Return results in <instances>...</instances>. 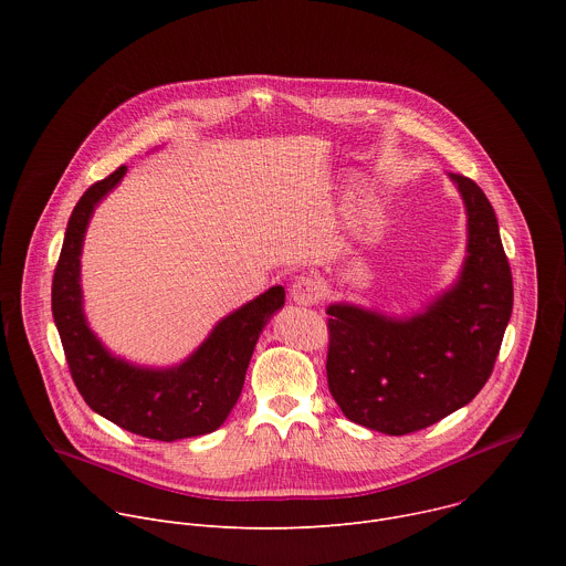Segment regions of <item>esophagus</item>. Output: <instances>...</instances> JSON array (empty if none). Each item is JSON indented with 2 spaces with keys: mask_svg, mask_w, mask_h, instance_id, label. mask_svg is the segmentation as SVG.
<instances>
[{
  "mask_svg": "<svg viewBox=\"0 0 566 566\" xmlns=\"http://www.w3.org/2000/svg\"><path fill=\"white\" fill-rule=\"evenodd\" d=\"M322 295H325V286L313 275H300L293 284H291V300L295 304L302 306H315L319 304Z\"/></svg>",
  "mask_w": 566,
  "mask_h": 566,
  "instance_id": "esophagus-1",
  "label": "esophagus"
}]
</instances>
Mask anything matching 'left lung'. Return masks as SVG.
I'll list each match as a JSON object with an SVG mask.
<instances>
[{
	"label": "left lung",
	"instance_id": "1",
	"mask_svg": "<svg viewBox=\"0 0 566 566\" xmlns=\"http://www.w3.org/2000/svg\"><path fill=\"white\" fill-rule=\"evenodd\" d=\"M468 210V258L459 282L406 322L329 306L327 380L343 415L385 434L446 419L493 374L513 311V275L483 190L450 175Z\"/></svg>",
	"mask_w": 566,
	"mask_h": 566
}]
</instances>
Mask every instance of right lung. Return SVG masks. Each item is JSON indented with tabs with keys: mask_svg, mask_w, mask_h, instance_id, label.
<instances>
[{
	"mask_svg": "<svg viewBox=\"0 0 566 566\" xmlns=\"http://www.w3.org/2000/svg\"><path fill=\"white\" fill-rule=\"evenodd\" d=\"M125 166L96 181L75 203L55 264L51 308L71 378L87 406L123 430L145 439L177 441L217 430L230 415L255 343L269 317L284 304L273 286L221 319L184 365L166 371L112 358L90 332L80 304V249L94 206L123 179Z\"/></svg>",
	"mask_w": 566,
	"mask_h": 566,
	"instance_id": "1",
	"label": "right lung"
}]
</instances>
